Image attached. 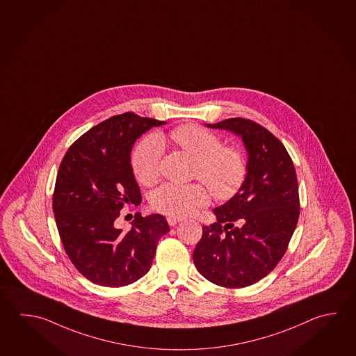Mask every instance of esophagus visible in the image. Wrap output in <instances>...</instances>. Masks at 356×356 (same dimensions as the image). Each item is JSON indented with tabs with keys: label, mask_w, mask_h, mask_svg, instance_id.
<instances>
[{
	"label": "esophagus",
	"mask_w": 356,
	"mask_h": 356,
	"mask_svg": "<svg viewBox=\"0 0 356 356\" xmlns=\"http://www.w3.org/2000/svg\"><path fill=\"white\" fill-rule=\"evenodd\" d=\"M167 220H168L169 226H175L177 223H179L181 220H183V218H181V217H173V216H168V217H167Z\"/></svg>",
	"instance_id": "1"
}]
</instances>
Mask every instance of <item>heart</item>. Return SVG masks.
I'll use <instances>...</instances> for the list:
<instances>
[{
    "instance_id": "1",
    "label": "heart",
    "mask_w": 356,
    "mask_h": 356,
    "mask_svg": "<svg viewBox=\"0 0 356 356\" xmlns=\"http://www.w3.org/2000/svg\"><path fill=\"white\" fill-rule=\"evenodd\" d=\"M164 140L197 159L194 178L206 184L216 200H231L245 184L248 163L242 149L222 145L218 134L198 124H183L170 130L165 139L145 136L136 144L131 169L143 186H152L159 178ZM205 186L202 183H165L152 193L150 203L161 213L184 217L208 204L211 194Z\"/></svg>"
}]
</instances>
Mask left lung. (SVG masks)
I'll list each match as a JSON object with an SVG mask.
<instances>
[{
	"instance_id": "8db88e82",
	"label": "left lung",
	"mask_w": 356,
	"mask_h": 356,
	"mask_svg": "<svg viewBox=\"0 0 356 356\" xmlns=\"http://www.w3.org/2000/svg\"><path fill=\"white\" fill-rule=\"evenodd\" d=\"M214 129L242 136L248 173L238 193L216 208L193 252L203 277L228 289L256 284L284 257L300 216L296 170L284 144L261 124L231 118Z\"/></svg>"
}]
</instances>
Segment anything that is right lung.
Listing matches in <instances>:
<instances>
[{"mask_svg":"<svg viewBox=\"0 0 356 356\" xmlns=\"http://www.w3.org/2000/svg\"><path fill=\"white\" fill-rule=\"evenodd\" d=\"M165 122L124 113L92 127L72 143L58 167L52 209L72 265L92 284L122 287L143 277L159 238L169 232L161 214H136L117 227L120 211L142 202L130 152L144 131Z\"/></svg>","mask_w":356,"mask_h":356,"instance_id":"1","label":"right lung"}]
</instances>
